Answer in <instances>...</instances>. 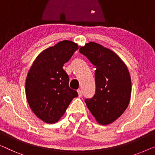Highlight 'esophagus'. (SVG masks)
<instances>
[{
	"label": "esophagus",
	"mask_w": 155,
	"mask_h": 155,
	"mask_svg": "<svg viewBox=\"0 0 155 155\" xmlns=\"http://www.w3.org/2000/svg\"><path fill=\"white\" fill-rule=\"evenodd\" d=\"M77 92H78V96H79V97H81L82 96V92H81V90H78Z\"/></svg>",
	"instance_id": "obj_1"
}]
</instances>
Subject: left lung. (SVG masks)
Here are the masks:
<instances>
[{"label": "left lung", "instance_id": "obj_1", "mask_svg": "<svg viewBox=\"0 0 155 155\" xmlns=\"http://www.w3.org/2000/svg\"><path fill=\"white\" fill-rule=\"evenodd\" d=\"M79 52L95 66V94L85 99L87 107L101 124L114 122L127 108L131 92L127 68L118 55L93 41L85 44Z\"/></svg>", "mask_w": 155, "mask_h": 155}]
</instances>
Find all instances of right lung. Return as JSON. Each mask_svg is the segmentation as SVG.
<instances>
[{
    "instance_id": "obj_1",
    "label": "right lung",
    "mask_w": 155,
    "mask_h": 155,
    "mask_svg": "<svg viewBox=\"0 0 155 155\" xmlns=\"http://www.w3.org/2000/svg\"><path fill=\"white\" fill-rule=\"evenodd\" d=\"M78 48L77 44L71 41H59L41 52L28 73L27 101L37 117L47 123L58 121L78 96L69 87V77L63 69Z\"/></svg>"
}]
</instances>
